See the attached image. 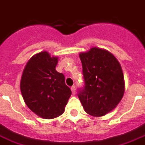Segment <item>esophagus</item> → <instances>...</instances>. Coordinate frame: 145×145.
I'll use <instances>...</instances> for the list:
<instances>
[{"mask_svg":"<svg viewBox=\"0 0 145 145\" xmlns=\"http://www.w3.org/2000/svg\"><path fill=\"white\" fill-rule=\"evenodd\" d=\"M71 90L72 92V94H76V86H72L71 87Z\"/></svg>","mask_w":145,"mask_h":145,"instance_id":"obj_1","label":"esophagus"}]
</instances>
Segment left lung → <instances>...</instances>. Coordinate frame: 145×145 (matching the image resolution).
Segmentation results:
<instances>
[{
	"instance_id": "1",
	"label": "left lung",
	"mask_w": 145,
	"mask_h": 145,
	"mask_svg": "<svg viewBox=\"0 0 145 145\" xmlns=\"http://www.w3.org/2000/svg\"><path fill=\"white\" fill-rule=\"evenodd\" d=\"M84 86L78 90L85 111L103 116L115 108L123 97L124 76L118 61L112 53L93 47L79 54Z\"/></svg>"
}]
</instances>
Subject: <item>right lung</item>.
Here are the masks:
<instances>
[{
	"instance_id": "add662e5",
	"label": "right lung",
	"mask_w": 145,
	"mask_h": 145,
	"mask_svg": "<svg viewBox=\"0 0 145 145\" xmlns=\"http://www.w3.org/2000/svg\"><path fill=\"white\" fill-rule=\"evenodd\" d=\"M57 63V57H51L47 52L37 53L26 65L20 81L26 105L46 119L62 115L72 94L64 75L56 70Z\"/></svg>"
}]
</instances>
